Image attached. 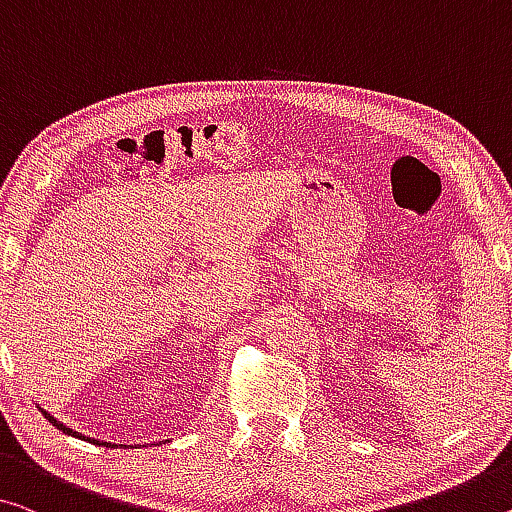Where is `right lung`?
Returning a JSON list of instances; mask_svg holds the SVG:
<instances>
[{"label": "right lung", "mask_w": 512, "mask_h": 512, "mask_svg": "<svg viewBox=\"0 0 512 512\" xmlns=\"http://www.w3.org/2000/svg\"><path fill=\"white\" fill-rule=\"evenodd\" d=\"M38 410H41V414L45 416L47 421L52 423V426H57L61 432H66V435H70V437H80V439H84V442H91V444H96V446H116V444H112V442H98V439H93V437H86V435H82V432H77V430H73V428H68L66 423H61L59 419H54V416L50 414V412H45L43 407H38ZM123 446V444H121Z\"/></svg>", "instance_id": "1"}]
</instances>
